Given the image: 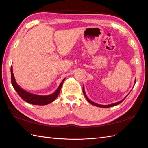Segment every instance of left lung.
I'll return each instance as SVG.
<instances>
[{
  "label": "left lung",
  "mask_w": 148,
  "mask_h": 148,
  "mask_svg": "<svg viewBox=\"0 0 148 148\" xmlns=\"http://www.w3.org/2000/svg\"><path fill=\"white\" fill-rule=\"evenodd\" d=\"M136 80H135V83H134V84H136ZM83 93H84V97H85V98L86 99V100H88V101L91 104H92V105H93V106H97V107H100V108H110V107H112V106H116V105H118V104H119V103H120L121 102H122L124 100V99L126 98V97H127V95L125 97V98L123 99V100H120V101L119 102H116V103H111V104H109V105H100V104H99V103H95V102H92V100H90L88 98V97L86 96V93H85V91H84V86H83Z\"/></svg>",
  "instance_id": "1"
}]
</instances>
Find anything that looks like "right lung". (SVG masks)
Instances as JSON below:
<instances>
[{
    "instance_id": "right-lung-1",
    "label": "right lung",
    "mask_w": 148,
    "mask_h": 148,
    "mask_svg": "<svg viewBox=\"0 0 148 148\" xmlns=\"http://www.w3.org/2000/svg\"><path fill=\"white\" fill-rule=\"evenodd\" d=\"M11 83L12 85L13 86L14 90L16 91V92L21 98L23 99L24 101H25L28 103H31V104L34 105H39V106H43V105H47L49 103H51L52 102L56 99L58 97V94L60 92V90L62 88V86L63 83H64L65 78L62 80L61 83L60 84L58 88L56 89L55 92L50 94L48 95H36V94L30 93L29 92H27L25 90L18 85L17 84L16 81L15 80V78L14 76L13 72H12V67L11 65Z\"/></svg>"
}]
</instances>
